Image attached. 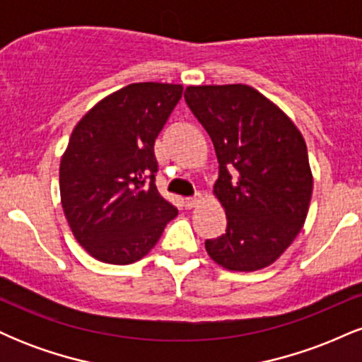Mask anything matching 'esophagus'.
Listing matches in <instances>:
<instances>
[{
	"instance_id": "esophagus-1",
	"label": "esophagus",
	"mask_w": 362,
	"mask_h": 362,
	"mask_svg": "<svg viewBox=\"0 0 362 362\" xmlns=\"http://www.w3.org/2000/svg\"><path fill=\"white\" fill-rule=\"evenodd\" d=\"M201 202H202V195L201 194L194 195V197H187L185 199V204H187V207H190V209H192V207H197L199 204H201Z\"/></svg>"
}]
</instances>
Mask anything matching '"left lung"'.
Listing matches in <instances>:
<instances>
[{
    "label": "left lung",
    "mask_w": 362,
    "mask_h": 362,
    "mask_svg": "<svg viewBox=\"0 0 362 362\" xmlns=\"http://www.w3.org/2000/svg\"><path fill=\"white\" fill-rule=\"evenodd\" d=\"M185 102L204 126L219 161L213 194L226 213V233L206 250L228 271L274 264L306 221L313 192L300 129L248 85L187 86Z\"/></svg>",
    "instance_id": "obj_1"
}]
</instances>
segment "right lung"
I'll return each mask as SVG.
<instances>
[{"label":"right lung","instance_id":"1","mask_svg":"<svg viewBox=\"0 0 362 362\" xmlns=\"http://www.w3.org/2000/svg\"><path fill=\"white\" fill-rule=\"evenodd\" d=\"M184 86L132 83L95 103L76 124L59 165L61 204L93 259L127 265L148 255L177 216L155 185V139Z\"/></svg>","mask_w":362,"mask_h":362}]
</instances>
